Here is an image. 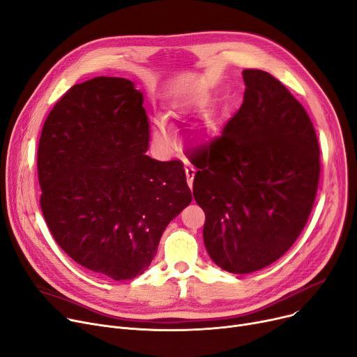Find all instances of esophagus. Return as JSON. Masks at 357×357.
<instances>
[{
	"label": "esophagus",
	"instance_id": "obj_1",
	"mask_svg": "<svg viewBox=\"0 0 357 357\" xmlns=\"http://www.w3.org/2000/svg\"><path fill=\"white\" fill-rule=\"evenodd\" d=\"M185 174H186V181H188L190 188H192V182H194L195 169H194L192 166H186V167H185Z\"/></svg>",
	"mask_w": 357,
	"mask_h": 357
}]
</instances>
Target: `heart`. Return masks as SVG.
Wrapping results in <instances>:
<instances>
[{
	"label": "heart",
	"instance_id": "b5f03b06",
	"mask_svg": "<svg viewBox=\"0 0 357 357\" xmlns=\"http://www.w3.org/2000/svg\"><path fill=\"white\" fill-rule=\"evenodd\" d=\"M153 136H155V140L159 146L162 147H167L171 146L172 142H174V137H172V133L169 131V128L166 127V124L163 121H159L156 123L155 126V131H153Z\"/></svg>",
	"mask_w": 357,
	"mask_h": 357
}]
</instances>
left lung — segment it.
I'll return each instance as SVG.
<instances>
[{"instance_id":"8db88e82","label":"left lung","mask_w":357,"mask_h":357,"mask_svg":"<svg viewBox=\"0 0 357 357\" xmlns=\"http://www.w3.org/2000/svg\"><path fill=\"white\" fill-rule=\"evenodd\" d=\"M245 98L222 133L190 156L217 266L252 273L301 234L320 179V149L304 107L268 72L243 70Z\"/></svg>"}]
</instances>
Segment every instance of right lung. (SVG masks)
<instances>
[{"instance_id": "obj_1", "label": "right lung", "mask_w": 357, "mask_h": 357, "mask_svg": "<svg viewBox=\"0 0 357 357\" xmlns=\"http://www.w3.org/2000/svg\"><path fill=\"white\" fill-rule=\"evenodd\" d=\"M147 149L143 93L124 78L72 86L42 130L37 171L50 233L77 264L114 280L147 271L192 199L182 162H159Z\"/></svg>"}]
</instances>
